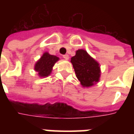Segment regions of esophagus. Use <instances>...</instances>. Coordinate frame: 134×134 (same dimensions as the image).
Returning a JSON list of instances; mask_svg holds the SVG:
<instances>
[{"mask_svg": "<svg viewBox=\"0 0 134 134\" xmlns=\"http://www.w3.org/2000/svg\"><path fill=\"white\" fill-rule=\"evenodd\" d=\"M63 58H65V60H68L69 59V55L67 54H65V55H63Z\"/></svg>", "mask_w": 134, "mask_h": 134, "instance_id": "1", "label": "esophagus"}]
</instances>
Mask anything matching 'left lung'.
I'll list each match as a JSON object with an SVG mask.
<instances>
[{"instance_id": "left-lung-1", "label": "left lung", "mask_w": 134, "mask_h": 134, "mask_svg": "<svg viewBox=\"0 0 134 134\" xmlns=\"http://www.w3.org/2000/svg\"><path fill=\"white\" fill-rule=\"evenodd\" d=\"M76 76L83 87L92 86L99 81L100 67L99 63L90 56L87 51L79 49L71 58Z\"/></svg>"}]
</instances>
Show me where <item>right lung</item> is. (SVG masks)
Instances as JSON below:
<instances>
[{
  "label": "right lung",
  "mask_w": 134,
  "mask_h": 134,
  "mask_svg": "<svg viewBox=\"0 0 134 134\" xmlns=\"http://www.w3.org/2000/svg\"><path fill=\"white\" fill-rule=\"evenodd\" d=\"M58 60V58L55 55L44 53L41 58L37 62L35 66V69L38 72V74L41 77L47 76L51 72L53 66Z\"/></svg>",
  "instance_id": "1"
}]
</instances>
